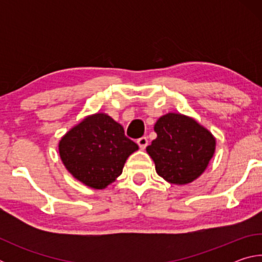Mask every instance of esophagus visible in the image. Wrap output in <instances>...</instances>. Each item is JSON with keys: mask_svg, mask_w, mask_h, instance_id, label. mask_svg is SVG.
<instances>
[{"mask_svg": "<svg viewBox=\"0 0 262 262\" xmlns=\"http://www.w3.org/2000/svg\"><path fill=\"white\" fill-rule=\"evenodd\" d=\"M137 142V144H139V147L143 150V149H145V147H147L148 145V139L145 136H143V137H140L139 140L136 141Z\"/></svg>", "mask_w": 262, "mask_h": 262, "instance_id": "1", "label": "esophagus"}]
</instances>
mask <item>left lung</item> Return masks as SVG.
<instances>
[{
  "instance_id": "left-lung-1",
  "label": "left lung",
  "mask_w": 262,
  "mask_h": 262,
  "mask_svg": "<svg viewBox=\"0 0 262 262\" xmlns=\"http://www.w3.org/2000/svg\"><path fill=\"white\" fill-rule=\"evenodd\" d=\"M157 137L147 147L156 172L167 183L189 184L199 178L214 156L216 140L193 118L167 113L155 123Z\"/></svg>"
}]
</instances>
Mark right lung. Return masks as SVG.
<instances>
[{
	"mask_svg": "<svg viewBox=\"0 0 262 262\" xmlns=\"http://www.w3.org/2000/svg\"><path fill=\"white\" fill-rule=\"evenodd\" d=\"M137 149L139 145L125 135L120 123L105 113L84 118L59 142L66 168L74 178L95 189L112 184Z\"/></svg>",
	"mask_w": 262,
	"mask_h": 262,
	"instance_id": "right-lung-1",
	"label": "right lung"
}]
</instances>
